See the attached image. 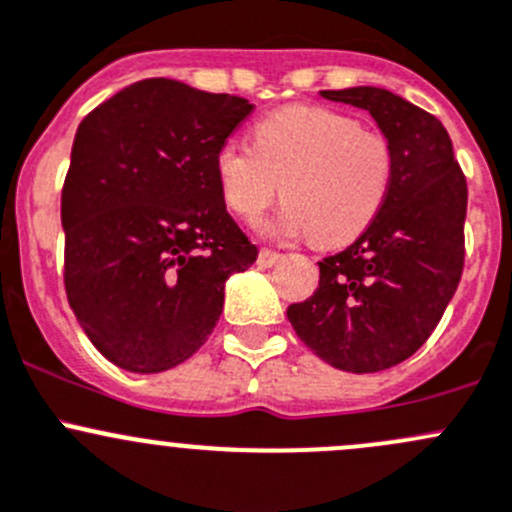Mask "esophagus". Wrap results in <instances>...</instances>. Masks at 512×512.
Listing matches in <instances>:
<instances>
[{"label": "esophagus", "mask_w": 512, "mask_h": 512, "mask_svg": "<svg viewBox=\"0 0 512 512\" xmlns=\"http://www.w3.org/2000/svg\"><path fill=\"white\" fill-rule=\"evenodd\" d=\"M280 252L275 250H260V255H257V265L260 267H272L275 262H280Z\"/></svg>", "instance_id": "1"}]
</instances>
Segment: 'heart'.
Returning <instances> with one entry per match:
<instances>
[{
    "label": "heart",
    "instance_id": "b5f03b06",
    "mask_svg": "<svg viewBox=\"0 0 512 512\" xmlns=\"http://www.w3.org/2000/svg\"><path fill=\"white\" fill-rule=\"evenodd\" d=\"M225 203L257 220L280 195L285 208L270 235L339 247L379 215L394 175V153L381 133L322 106H289L252 128V146L225 143L215 156Z\"/></svg>",
    "mask_w": 512,
    "mask_h": 512
}]
</instances>
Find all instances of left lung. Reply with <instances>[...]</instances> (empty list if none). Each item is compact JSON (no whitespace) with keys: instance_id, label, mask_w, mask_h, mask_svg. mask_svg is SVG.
I'll return each mask as SVG.
<instances>
[{"instance_id":"obj_1","label":"left lung","mask_w":512,"mask_h":512,"mask_svg":"<svg viewBox=\"0 0 512 512\" xmlns=\"http://www.w3.org/2000/svg\"><path fill=\"white\" fill-rule=\"evenodd\" d=\"M371 113L394 153L391 188L359 237L319 262V287L287 319L319 359L352 374L391 369L423 347L463 272L468 188L436 116L376 86L319 91Z\"/></svg>"}]
</instances>
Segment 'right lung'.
I'll list each match as a JSON object with an SVG mask.
<instances>
[{
    "label": "right lung",
    "mask_w": 512,
    "mask_h": 512,
    "mask_svg": "<svg viewBox=\"0 0 512 512\" xmlns=\"http://www.w3.org/2000/svg\"><path fill=\"white\" fill-rule=\"evenodd\" d=\"M252 108L143 79L81 121L61 190L64 285L86 337L121 369L190 359L223 314L227 277L257 260L215 175Z\"/></svg>",
    "instance_id": "add662e5"
}]
</instances>
